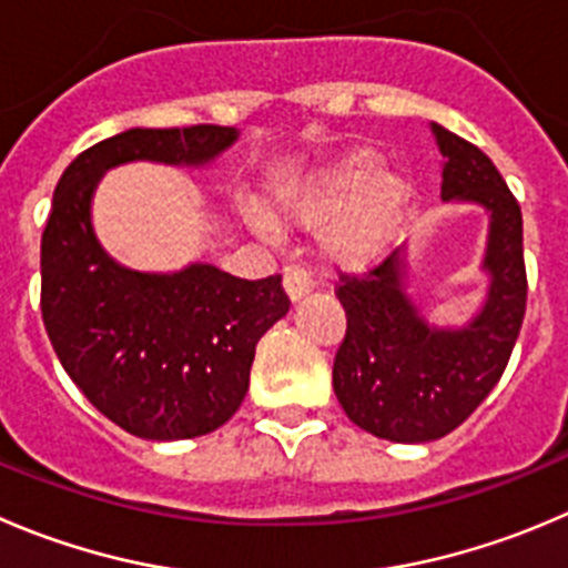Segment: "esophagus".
Instances as JSON below:
<instances>
[{
  "label": "esophagus",
  "mask_w": 568,
  "mask_h": 568,
  "mask_svg": "<svg viewBox=\"0 0 568 568\" xmlns=\"http://www.w3.org/2000/svg\"><path fill=\"white\" fill-rule=\"evenodd\" d=\"M312 287H315V281H312V275L306 273V270L301 267L284 270V293H287V298L293 301V304H298L301 298H306V295L312 293Z\"/></svg>",
  "instance_id": "1"
}]
</instances>
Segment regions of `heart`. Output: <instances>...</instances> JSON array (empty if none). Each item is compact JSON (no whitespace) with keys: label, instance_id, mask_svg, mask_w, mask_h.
Returning a JSON list of instances; mask_svg holds the SVG:
<instances>
[{"label":"heart","instance_id":"obj_1","mask_svg":"<svg viewBox=\"0 0 568 568\" xmlns=\"http://www.w3.org/2000/svg\"><path fill=\"white\" fill-rule=\"evenodd\" d=\"M415 203V183L404 172L382 166L376 150L359 148L312 172L293 192L275 200L287 223L323 225V253L339 267H368L385 256ZM258 234H273L264 214H247Z\"/></svg>","mask_w":568,"mask_h":568}]
</instances>
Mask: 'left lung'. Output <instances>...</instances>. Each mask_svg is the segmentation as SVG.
<instances>
[{
    "mask_svg": "<svg viewBox=\"0 0 568 568\" xmlns=\"http://www.w3.org/2000/svg\"><path fill=\"white\" fill-rule=\"evenodd\" d=\"M443 155L440 200L488 217L483 301L463 323L426 321L413 293L409 240L368 275H343L337 298L348 332L334 356V396L359 429L393 443L449 435L496 387L527 306L521 209L494 161L432 122Z\"/></svg>",
    "mask_w": 568,
    "mask_h": 568,
    "instance_id": "8db88e82",
    "label": "left lung"
}]
</instances>
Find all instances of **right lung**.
Wrapping results in <instances>:
<instances>
[{"instance_id":"right-lung-1","label":"right lung","mask_w":568,"mask_h":568,"mask_svg":"<svg viewBox=\"0 0 568 568\" xmlns=\"http://www.w3.org/2000/svg\"><path fill=\"white\" fill-rule=\"evenodd\" d=\"M236 128H131L80 153L58 181L41 236V312L69 379L142 440L223 426L251 382L256 343L290 312L281 275L245 281L206 262L172 273L125 267L91 220L102 175L150 164L203 170Z\"/></svg>"}]
</instances>
